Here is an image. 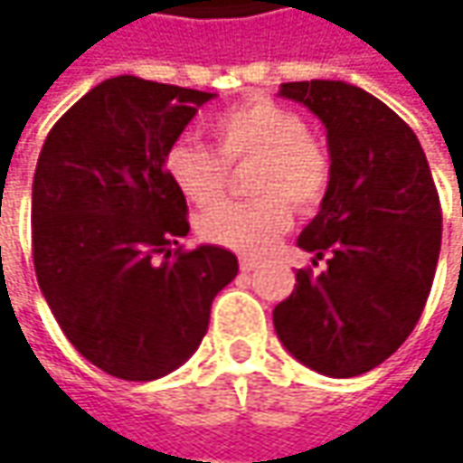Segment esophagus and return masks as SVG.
<instances>
[{
  "mask_svg": "<svg viewBox=\"0 0 463 463\" xmlns=\"http://www.w3.org/2000/svg\"><path fill=\"white\" fill-rule=\"evenodd\" d=\"M258 268V260H252V258H241L240 260V270L241 273H252Z\"/></svg>",
  "mask_w": 463,
  "mask_h": 463,
  "instance_id": "esophagus-1",
  "label": "esophagus"
}]
</instances>
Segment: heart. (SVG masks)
Instances as JSON below:
<instances>
[{"label":"heart","mask_w":463,"mask_h":463,"mask_svg":"<svg viewBox=\"0 0 463 463\" xmlns=\"http://www.w3.org/2000/svg\"><path fill=\"white\" fill-rule=\"evenodd\" d=\"M211 149L180 141L165 154V172L177 193L195 205L219 201L226 167L252 162L250 201H226L198 219L208 244L260 258L291 226L296 211L311 213L327 198L332 159L309 134L304 116L276 99L247 98L211 118Z\"/></svg>","instance_id":"heart-1"}]
</instances>
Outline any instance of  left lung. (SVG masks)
<instances>
[{"instance_id":"1","label":"left lung","mask_w":463,"mask_h":463,"mask_svg":"<svg viewBox=\"0 0 463 463\" xmlns=\"http://www.w3.org/2000/svg\"><path fill=\"white\" fill-rule=\"evenodd\" d=\"M280 98L325 123L332 185L298 237L317 260L327 255V270L301 268L273 325L311 371L361 376L410 337L425 309L440 255L436 183L412 128L361 87L286 81Z\"/></svg>"}]
</instances>
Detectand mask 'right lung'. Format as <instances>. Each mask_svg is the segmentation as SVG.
Here are the masks:
<instances>
[{
	"mask_svg": "<svg viewBox=\"0 0 463 463\" xmlns=\"http://www.w3.org/2000/svg\"><path fill=\"white\" fill-rule=\"evenodd\" d=\"M211 92L113 77L45 136L33 177V262L66 340L126 382L183 365L240 262L213 244L183 250L185 198L165 154Z\"/></svg>",
	"mask_w": 463,
	"mask_h": 463,
	"instance_id": "right-lung-1",
	"label": "right lung"
}]
</instances>
